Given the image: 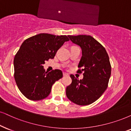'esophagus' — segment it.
I'll use <instances>...</instances> for the list:
<instances>
[{
	"label": "esophagus",
	"instance_id": "obj_1",
	"mask_svg": "<svg viewBox=\"0 0 131 131\" xmlns=\"http://www.w3.org/2000/svg\"><path fill=\"white\" fill-rule=\"evenodd\" d=\"M63 76H68L69 74L65 73V72H63Z\"/></svg>",
	"mask_w": 131,
	"mask_h": 131
}]
</instances>
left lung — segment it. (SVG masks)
Returning <instances> with one entry per match:
<instances>
[{"label":"left lung","mask_w":131,"mask_h":131,"mask_svg":"<svg viewBox=\"0 0 131 131\" xmlns=\"http://www.w3.org/2000/svg\"><path fill=\"white\" fill-rule=\"evenodd\" d=\"M73 43L82 49V56L78 72L83 71V78L79 80L70 75L72 83L68 86V99L78 105H88L101 97L107 88L111 67L105 48L91 36H68Z\"/></svg>","instance_id":"obj_1"}]
</instances>
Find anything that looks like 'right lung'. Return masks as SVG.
<instances>
[{"label": "right lung", "mask_w": 131, "mask_h": 131, "mask_svg": "<svg viewBox=\"0 0 131 131\" xmlns=\"http://www.w3.org/2000/svg\"><path fill=\"white\" fill-rule=\"evenodd\" d=\"M69 40L66 36L42 34L26 39L14 59V79L23 95L31 100L45 99L56 81L62 78V71L48 73L43 64L53 59L58 49Z\"/></svg>", "instance_id": "1"}]
</instances>
